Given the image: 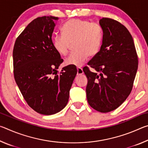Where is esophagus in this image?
<instances>
[{"label": "esophagus", "instance_id": "1", "mask_svg": "<svg viewBox=\"0 0 148 148\" xmlns=\"http://www.w3.org/2000/svg\"><path fill=\"white\" fill-rule=\"evenodd\" d=\"M82 74H84L83 70H82V68H80V67H77V75H82Z\"/></svg>", "mask_w": 148, "mask_h": 148}]
</instances>
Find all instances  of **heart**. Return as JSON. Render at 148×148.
Masks as SVG:
<instances>
[{
  "label": "heart",
  "mask_w": 148,
  "mask_h": 148,
  "mask_svg": "<svg viewBox=\"0 0 148 148\" xmlns=\"http://www.w3.org/2000/svg\"><path fill=\"white\" fill-rule=\"evenodd\" d=\"M62 34L53 38L54 49L61 56H66L74 42L76 51L64 61L66 65L82 66L89 56H97L101 48L103 33L99 25L85 19H72L62 27Z\"/></svg>",
  "instance_id": "1"
}]
</instances>
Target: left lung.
Segmentation results:
<instances>
[{
    "instance_id": "left-lung-1",
    "label": "left lung",
    "mask_w": 148,
    "mask_h": 148,
    "mask_svg": "<svg viewBox=\"0 0 148 148\" xmlns=\"http://www.w3.org/2000/svg\"><path fill=\"white\" fill-rule=\"evenodd\" d=\"M103 32L100 51L83 69L88 79L87 102L92 108L107 113L117 108L132 91L138 69V56L129 31L110 18L100 19Z\"/></svg>"
}]
</instances>
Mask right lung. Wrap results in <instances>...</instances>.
Here are the masks:
<instances>
[{"label":"right lung","mask_w":148,"mask_h":148,"mask_svg":"<svg viewBox=\"0 0 148 148\" xmlns=\"http://www.w3.org/2000/svg\"><path fill=\"white\" fill-rule=\"evenodd\" d=\"M57 17L32 21L17 37L13 50L16 82L29 106L39 114L53 115L68 103L77 69L69 65L57 74L63 60L51 37Z\"/></svg>","instance_id":"1"}]
</instances>
